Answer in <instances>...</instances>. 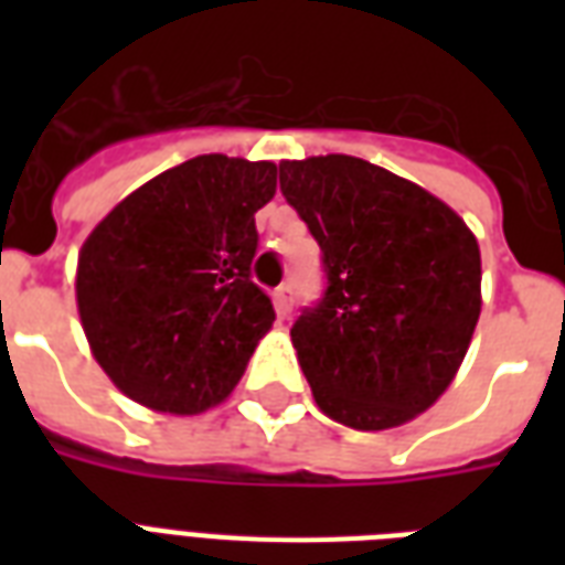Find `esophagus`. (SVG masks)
Listing matches in <instances>:
<instances>
[{
	"mask_svg": "<svg viewBox=\"0 0 565 565\" xmlns=\"http://www.w3.org/2000/svg\"><path fill=\"white\" fill-rule=\"evenodd\" d=\"M275 310H278V317H290L292 310V287L290 284H281L278 290H275Z\"/></svg>",
	"mask_w": 565,
	"mask_h": 565,
	"instance_id": "1",
	"label": "esophagus"
}]
</instances>
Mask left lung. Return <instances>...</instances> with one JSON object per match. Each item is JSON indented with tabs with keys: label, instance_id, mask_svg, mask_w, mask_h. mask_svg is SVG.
Listing matches in <instances>:
<instances>
[{
	"label": "left lung",
	"instance_id": "8db88e82",
	"mask_svg": "<svg viewBox=\"0 0 565 565\" xmlns=\"http://www.w3.org/2000/svg\"><path fill=\"white\" fill-rule=\"evenodd\" d=\"M328 287L290 328L319 411L395 428L446 393L481 317V252L437 195L349 154L284 161Z\"/></svg>",
	"mask_w": 565,
	"mask_h": 565
}]
</instances>
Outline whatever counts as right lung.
Listing matches in <instances>:
<instances>
[{
	"instance_id": "obj_1",
	"label": "right lung",
	"mask_w": 565,
	"mask_h": 565,
	"mask_svg": "<svg viewBox=\"0 0 565 565\" xmlns=\"http://www.w3.org/2000/svg\"><path fill=\"white\" fill-rule=\"evenodd\" d=\"M275 163L199 154L126 195L78 255L93 358L135 402L202 413L237 386L273 301L252 281Z\"/></svg>"
}]
</instances>
